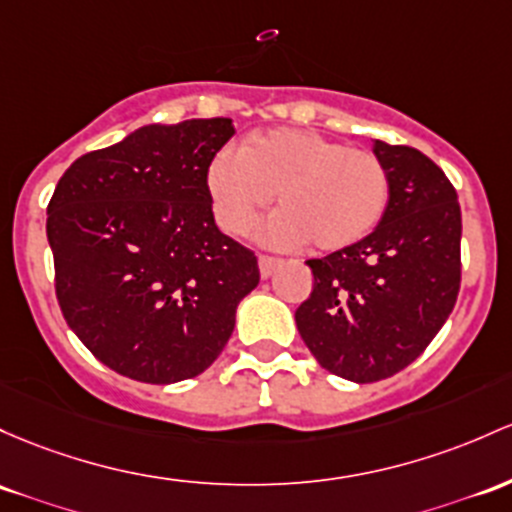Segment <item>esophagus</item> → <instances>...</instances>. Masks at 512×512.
<instances>
[{"mask_svg":"<svg viewBox=\"0 0 512 512\" xmlns=\"http://www.w3.org/2000/svg\"><path fill=\"white\" fill-rule=\"evenodd\" d=\"M257 260H260V274L265 279L272 277L274 269L282 265V260H279V257H272V255H260V257H257Z\"/></svg>","mask_w":512,"mask_h":512,"instance_id":"obj_1","label":"esophagus"}]
</instances>
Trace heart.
<instances>
[{"label": "heart", "instance_id": "1", "mask_svg": "<svg viewBox=\"0 0 512 512\" xmlns=\"http://www.w3.org/2000/svg\"><path fill=\"white\" fill-rule=\"evenodd\" d=\"M213 216L243 235L272 204L269 223L279 243L335 252L367 238L391 201V174L379 155L301 128H272L245 140L240 153L221 150L206 172Z\"/></svg>", "mask_w": 512, "mask_h": 512}]
</instances>
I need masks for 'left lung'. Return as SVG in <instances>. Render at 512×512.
<instances>
[{
	"mask_svg": "<svg viewBox=\"0 0 512 512\" xmlns=\"http://www.w3.org/2000/svg\"><path fill=\"white\" fill-rule=\"evenodd\" d=\"M391 201L367 238L306 260L313 291L296 325L325 372L369 384L423 355L457 303L462 211L447 174L408 145L374 140Z\"/></svg>",
	"mask_w": 512,
	"mask_h": 512,
	"instance_id": "obj_1",
	"label": "left lung"
}]
</instances>
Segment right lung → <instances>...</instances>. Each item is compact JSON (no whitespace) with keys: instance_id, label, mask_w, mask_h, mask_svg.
<instances>
[{"instance_id":"1","label":"right lung","mask_w":512,"mask_h":512,"mask_svg":"<svg viewBox=\"0 0 512 512\" xmlns=\"http://www.w3.org/2000/svg\"><path fill=\"white\" fill-rule=\"evenodd\" d=\"M230 119L138 128L77 157L48 204L60 311L116 374L174 384L209 369L260 282L255 252L213 221L206 172Z\"/></svg>"}]
</instances>
